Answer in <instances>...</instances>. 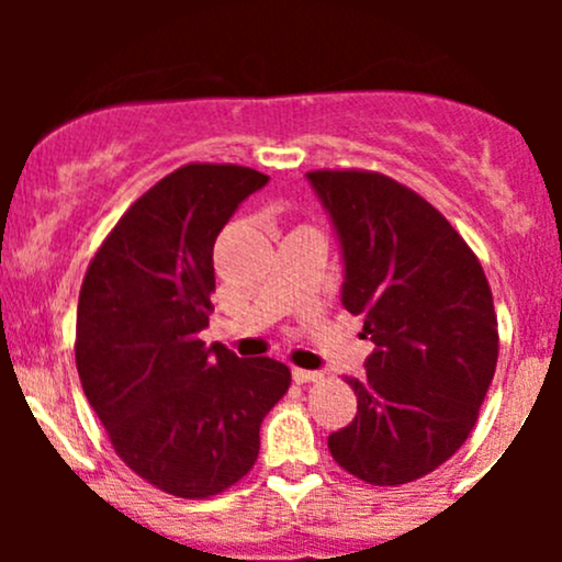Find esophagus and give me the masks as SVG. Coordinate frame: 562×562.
<instances>
[{"mask_svg": "<svg viewBox=\"0 0 562 562\" xmlns=\"http://www.w3.org/2000/svg\"><path fill=\"white\" fill-rule=\"evenodd\" d=\"M322 372L317 370H301V367H293V380L295 383H314V380H319Z\"/></svg>", "mask_w": 562, "mask_h": 562, "instance_id": "esophagus-1", "label": "esophagus"}]
</instances>
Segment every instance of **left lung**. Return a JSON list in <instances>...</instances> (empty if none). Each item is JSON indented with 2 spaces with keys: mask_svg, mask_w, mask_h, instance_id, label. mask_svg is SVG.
<instances>
[{
  "mask_svg": "<svg viewBox=\"0 0 562 562\" xmlns=\"http://www.w3.org/2000/svg\"><path fill=\"white\" fill-rule=\"evenodd\" d=\"M340 256V301L375 344L348 378L357 417L327 438L340 468L398 486L449 460L479 420L499 353L486 274L428 200L375 171H308Z\"/></svg>",
  "mask_w": 562,
  "mask_h": 562,
  "instance_id": "8db88e82",
  "label": "left lung"
}]
</instances>
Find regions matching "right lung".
I'll return each instance as SVG.
<instances>
[{
	"mask_svg": "<svg viewBox=\"0 0 562 562\" xmlns=\"http://www.w3.org/2000/svg\"><path fill=\"white\" fill-rule=\"evenodd\" d=\"M269 182L232 164H190L119 218L89 263L76 312V367L115 454L184 499L222 494L254 468L263 417L290 370L205 346L214 243Z\"/></svg>",
	"mask_w": 562,
	"mask_h": 562,
	"instance_id": "1",
	"label": "right lung"
}]
</instances>
